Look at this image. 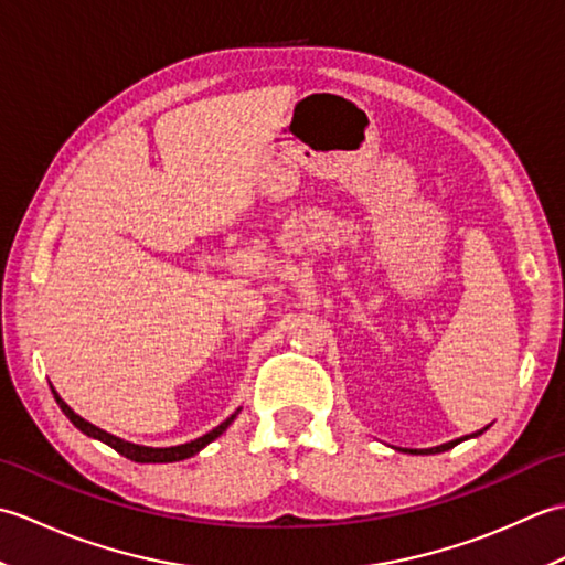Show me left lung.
I'll use <instances>...</instances> for the list:
<instances>
[{"mask_svg": "<svg viewBox=\"0 0 565 565\" xmlns=\"http://www.w3.org/2000/svg\"><path fill=\"white\" fill-rule=\"evenodd\" d=\"M488 427H483L481 431H473V435H466V437H461V439H454V441H447V444H439V447H431V449H423V451H417V454H439V451H449V449H454L456 444L459 441H463V439H471V437H478V435H483ZM415 454V451H413Z\"/></svg>", "mask_w": 565, "mask_h": 565, "instance_id": "8db88e82", "label": "left lung"}]
</instances>
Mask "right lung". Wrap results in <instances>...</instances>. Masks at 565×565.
Returning <instances> with one entry per match:
<instances>
[{"instance_id": "right-lung-1", "label": "right lung", "mask_w": 565, "mask_h": 565, "mask_svg": "<svg viewBox=\"0 0 565 565\" xmlns=\"http://www.w3.org/2000/svg\"><path fill=\"white\" fill-rule=\"evenodd\" d=\"M53 395H55V401H57V405H60V411H63V413L70 417V423L75 425L79 431H84V435L92 437V439H99V441H104V444H109L111 449H116L118 454L126 456V459L138 461V463H172V461H184V459H189V456L199 454L203 447H209V444H211L213 439H218V437L223 435V431L233 425V419L239 415V411H243V407H237V411H235L231 417H227L225 423H221L218 427L211 429L209 435H203V437H199V439H194V441L177 444V447H146V444L126 441V439H121V437L111 435V431H106V429H102V427H97V425L87 423V419L79 417L63 398H60L55 388H53Z\"/></svg>"}]
</instances>
